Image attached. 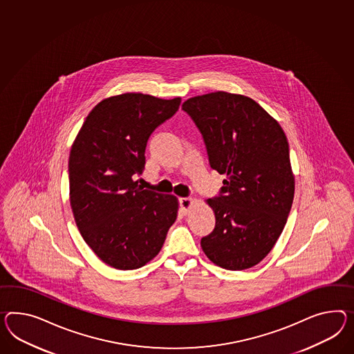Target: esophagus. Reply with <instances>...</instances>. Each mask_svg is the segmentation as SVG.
<instances>
[{"instance_id": "obj_1", "label": "esophagus", "mask_w": 354, "mask_h": 354, "mask_svg": "<svg viewBox=\"0 0 354 354\" xmlns=\"http://www.w3.org/2000/svg\"><path fill=\"white\" fill-rule=\"evenodd\" d=\"M192 203H194V200L191 199V198H181L180 199V207H181L183 214L189 213V210L192 207Z\"/></svg>"}]
</instances>
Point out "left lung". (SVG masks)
<instances>
[{
    "label": "left lung",
    "instance_id": "obj_1",
    "mask_svg": "<svg viewBox=\"0 0 354 354\" xmlns=\"http://www.w3.org/2000/svg\"><path fill=\"white\" fill-rule=\"evenodd\" d=\"M199 128L209 164L226 174L207 200L216 216L203 252L225 270L252 268L272 250L290 213L295 182L281 126L253 99L225 91L182 104Z\"/></svg>",
    "mask_w": 354,
    "mask_h": 354
}]
</instances>
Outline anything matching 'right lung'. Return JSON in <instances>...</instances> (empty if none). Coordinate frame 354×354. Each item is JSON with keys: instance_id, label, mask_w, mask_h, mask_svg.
I'll list each match as a JSON object with an SVG mask.
<instances>
[{"instance_id": "right-lung-1", "label": "right lung", "mask_w": 354, "mask_h": 354, "mask_svg": "<svg viewBox=\"0 0 354 354\" xmlns=\"http://www.w3.org/2000/svg\"><path fill=\"white\" fill-rule=\"evenodd\" d=\"M172 100L127 92L90 111L69 155V195L83 240L117 270H136L160 252L177 218L178 200L144 190L133 178L145 167L155 128L174 115Z\"/></svg>"}]
</instances>
